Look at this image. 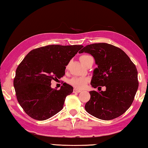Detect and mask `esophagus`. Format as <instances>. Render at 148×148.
<instances>
[{"mask_svg":"<svg viewBox=\"0 0 148 148\" xmlns=\"http://www.w3.org/2000/svg\"><path fill=\"white\" fill-rule=\"evenodd\" d=\"M81 91H82L81 90H79V89H76V88H74V90H73V92H80Z\"/></svg>","mask_w":148,"mask_h":148,"instance_id":"esophagus-1","label":"esophagus"}]
</instances>
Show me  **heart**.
I'll return each instance as SVG.
<instances>
[{"label": "heart", "instance_id": "b5f03b06", "mask_svg": "<svg viewBox=\"0 0 148 148\" xmlns=\"http://www.w3.org/2000/svg\"><path fill=\"white\" fill-rule=\"evenodd\" d=\"M92 57L91 56L89 55H82L79 57V60L82 63L85 64V63L88 61V60ZM89 82V79L86 77H77L75 76L72 77L69 80V83L70 85L76 89H83L86 86L87 82Z\"/></svg>", "mask_w": 148, "mask_h": 148}]
</instances>
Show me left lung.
<instances>
[{"label": "left lung", "mask_w": 148, "mask_h": 148, "mask_svg": "<svg viewBox=\"0 0 148 148\" xmlns=\"http://www.w3.org/2000/svg\"><path fill=\"white\" fill-rule=\"evenodd\" d=\"M93 56L98 68L91 85L105 86V91H91L85 105L89 114L102 120H111L123 114L134 101L138 87V71L129 56L119 47L107 43L87 45L79 51Z\"/></svg>", "instance_id": "left-lung-1"}]
</instances>
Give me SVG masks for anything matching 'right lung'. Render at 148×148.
Returning <instances> with one entry per match:
<instances>
[{
    "instance_id": "obj_1",
    "label": "right lung",
    "mask_w": 148,
    "mask_h": 148,
    "mask_svg": "<svg viewBox=\"0 0 148 148\" xmlns=\"http://www.w3.org/2000/svg\"><path fill=\"white\" fill-rule=\"evenodd\" d=\"M82 47L48 45L31 50L20 62L14 86L17 101L29 116L43 121L62 109L73 87L64 83L59 90L52 89L51 82L64 76L65 66Z\"/></svg>"
}]
</instances>
